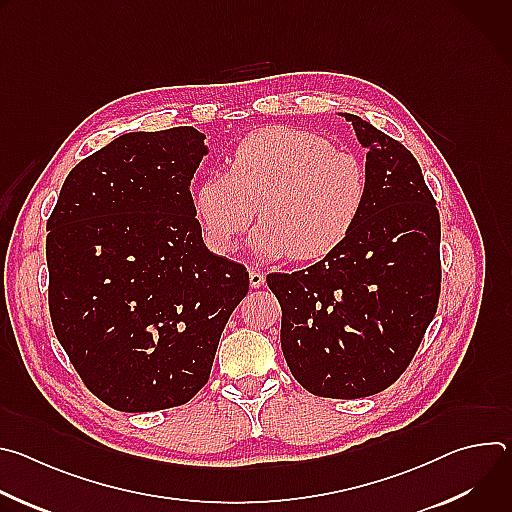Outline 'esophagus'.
<instances>
[{
	"label": "esophagus",
	"instance_id": "obj_1",
	"mask_svg": "<svg viewBox=\"0 0 512 512\" xmlns=\"http://www.w3.org/2000/svg\"><path fill=\"white\" fill-rule=\"evenodd\" d=\"M249 283H251V287H261V285L265 283V275H263V271H259V269H251V271H249Z\"/></svg>",
	"mask_w": 512,
	"mask_h": 512
}]
</instances>
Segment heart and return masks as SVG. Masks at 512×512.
I'll list each match as a JSON object with an SVG mask.
<instances>
[{"label": "heart", "instance_id": "1", "mask_svg": "<svg viewBox=\"0 0 512 512\" xmlns=\"http://www.w3.org/2000/svg\"><path fill=\"white\" fill-rule=\"evenodd\" d=\"M367 192V172L354 154L312 131L267 127L237 143L227 174L194 186L192 204L216 253L235 249L257 210L261 227L251 245L261 257L318 261L348 239Z\"/></svg>", "mask_w": 512, "mask_h": 512}]
</instances>
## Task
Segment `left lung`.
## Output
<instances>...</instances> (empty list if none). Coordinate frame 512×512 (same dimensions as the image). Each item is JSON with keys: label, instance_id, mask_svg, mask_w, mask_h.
Returning <instances> with one entry per match:
<instances>
[{"label": "left lung", "instance_id": "obj_1", "mask_svg": "<svg viewBox=\"0 0 512 512\" xmlns=\"http://www.w3.org/2000/svg\"><path fill=\"white\" fill-rule=\"evenodd\" d=\"M367 148L369 192L348 239L322 261L269 273L281 306V350L318 397L385 391L409 367L440 300V212L403 143L340 113Z\"/></svg>", "mask_w": 512, "mask_h": 512}]
</instances>
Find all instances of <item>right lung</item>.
<instances>
[{
  "label": "right lung",
  "mask_w": 512,
  "mask_h": 512,
  "mask_svg": "<svg viewBox=\"0 0 512 512\" xmlns=\"http://www.w3.org/2000/svg\"><path fill=\"white\" fill-rule=\"evenodd\" d=\"M204 139L194 127L119 135L70 170L46 223L56 338L117 411L188 403L249 291L247 269L210 253L196 221Z\"/></svg>",
  "instance_id": "1"
}]
</instances>
